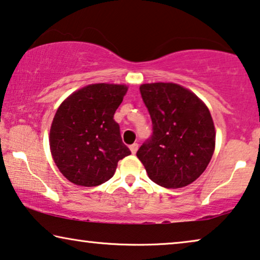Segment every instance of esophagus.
<instances>
[{"instance_id":"esophagus-1","label":"esophagus","mask_w":260,"mask_h":260,"mask_svg":"<svg viewBox=\"0 0 260 260\" xmlns=\"http://www.w3.org/2000/svg\"><path fill=\"white\" fill-rule=\"evenodd\" d=\"M137 149H138V143H134V144L130 145V151L133 152V154H136Z\"/></svg>"}]
</instances>
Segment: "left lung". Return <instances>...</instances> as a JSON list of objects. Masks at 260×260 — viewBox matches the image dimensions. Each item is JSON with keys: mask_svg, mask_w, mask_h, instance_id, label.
Here are the masks:
<instances>
[{"mask_svg": "<svg viewBox=\"0 0 260 260\" xmlns=\"http://www.w3.org/2000/svg\"><path fill=\"white\" fill-rule=\"evenodd\" d=\"M152 122V135L137 151L149 179L165 188L194 182L211 161L215 129L205 103L173 83L140 87Z\"/></svg>", "mask_w": 260, "mask_h": 260, "instance_id": "1", "label": "left lung"}]
</instances>
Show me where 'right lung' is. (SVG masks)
<instances>
[{"instance_id": "obj_1", "label": "right lung", "mask_w": 260, "mask_h": 260, "mask_svg": "<svg viewBox=\"0 0 260 260\" xmlns=\"http://www.w3.org/2000/svg\"><path fill=\"white\" fill-rule=\"evenodd\" d=\"M126 91L125 85H87L56 110L49 147L56 167L72 183L99 186L113 176L119 159L131 154L113 119Z\"/></svg>"}]
</instances>
